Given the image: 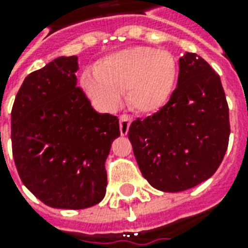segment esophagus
Here are the masks:
<instances>
[{"instance_id":"obj_1","label":"esophagus","mask_w":248,"mask_h":248,"mask_svg":"<svg viewBox=\"0 0 248 248\" xmlns=\"http://www.w3.org/2000/svg\"><path fill=\"white\" fill-rule=\"evenodd\" d=\"M131 122H133V118L130 117L129 114L119 115V130H121V134L126 135L129 133V127Z\"/></svg>"}]
</instances>
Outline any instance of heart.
Returning <instances> with one entry per match:
<instances>
[{
    "label": "heart",
    "mask_w": 248,
    "mask_h": 248,
    "mask_svg": "<svg viewBox=\"0 0 248 248\" xmlns=\"http://www.w3.org/2000/svg\"><path fill=\"white\" fill-rule=\"evenodd\" d=\"M178 66L171 53L153 47H130L97 62L94 76L82 77V86L98 106L113 110L126 93V102L134 111L153 114L171 97Z\"/></svg>",
    "instance_id": "b5f03b06"
}]
</instances>
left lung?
Listing matches in <instances>:
<instances>
[{"label": "left lung", "instance_id": "8db88e82", "mask_svg": "<svg viewBox=\"0 0 248 248\" xmlns=\"http://www.w3.org/2000/svg\"><path fill=\"white\" fill-rule=\"evenodd\" d=\"M229 137V105L220 78L195 53L179 60L178 86L169 102L129 127L142 175L165 192L207 181L223 161Z\"/></svg>", "mask_w": 248, "mask_h": 248}]
</instances>
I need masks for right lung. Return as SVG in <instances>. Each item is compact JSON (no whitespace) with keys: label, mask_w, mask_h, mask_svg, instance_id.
Returning <instances> with one entry per match:
<instances>
[{"label":"right lung","mask_w":248,"mask_h":248,"mask_svg":"<svg viewBox=\"0 0 248 248\" xmlns=\"http://www.w3.org/2000/svg\"><path fill=\"white\" fill-rule=\"evenodd\" d=\"M77 57L30 73L12 108V150L21 181L54 208L81 210L103 199L105 162L121 135L118 118L98 114L77 86Z\"/></svg>","instance_id":"1"}]
</instances>
